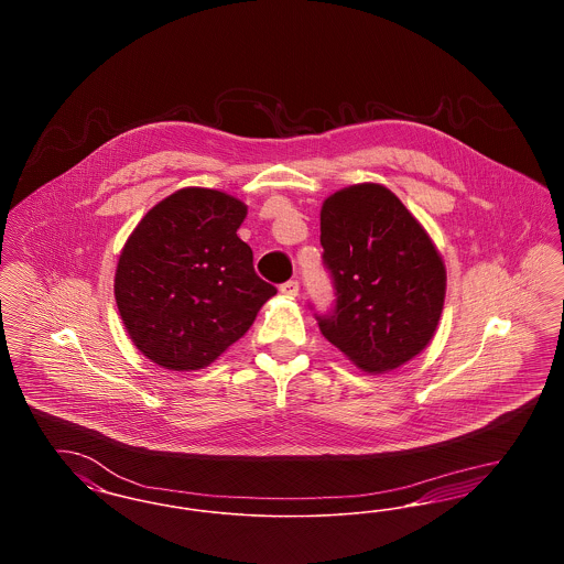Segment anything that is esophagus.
Listing matches in <instances>:
<instances>
[{
    "label": "esophagus",
    "mask_w": 564,
    "mask_h": 564,
    "mask_svg": "<svg viewBox=\"0 0 564 564\" xmlns=\"http://www.w3.org/2000/svg\"><path fill=\"white\" fill-rule=\"evenodd\" d=\"M300 292V283L297 281H288L281 285V294L288 295V297H295Z\"/></svg>",
    "instance_id": "1"
}]
</instances>
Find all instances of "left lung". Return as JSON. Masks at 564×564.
Masks as SVG:
<instances>
[{"label": "left lung", "mask_w": 564, "mask_h": 564, "mask_svg": "<svg viewBox=\"0 0 564 564\" xmlns=\"http://www.w3.org/2000/svg\"><path fill=\"white\" fill-rule=\"evenodd\" d=\"M323 264L336 306L322 334L368 375L416 357L435 334L446 267L419 219L380 184H355L323 200Z\"/></svg>", "instance_id": "1"}]
</instances>
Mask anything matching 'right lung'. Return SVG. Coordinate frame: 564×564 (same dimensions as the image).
<instances>
[{"label":"right lung","instance_id":"add662e5","mask_svg":"<svg viewBox=\"0 0 564 564\" xmlns=\"http://www.w3.org/2000/svg\"><path fill=\"white\" fill-rule=\"evenodd\" d=\"M245 215L239 198L189 186L134 226L118 258L113 295L134 347L152 364L173 372L212 366L276 294L237 235Z\"/></svg>","mask_w":564,"mask_h":564}]
</instances>
